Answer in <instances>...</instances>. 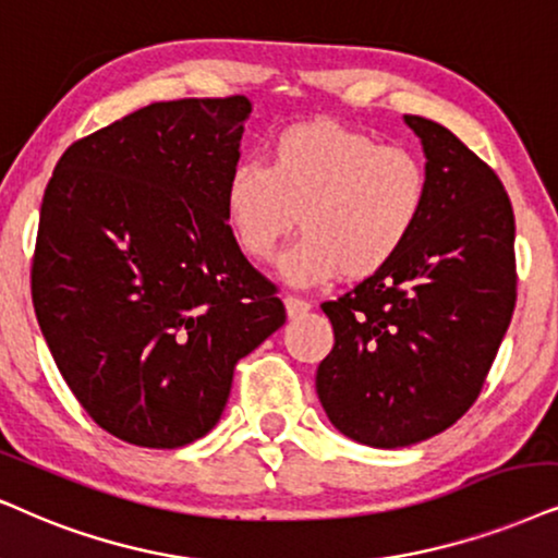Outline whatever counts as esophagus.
<instances>
[{
    "label": "esophagus",
    "mask_w": 558,
    "mask_h": 558,
    "mask_svg": "<svg viewBox=\"0 0 558 558\" xmlns=\"http://www.w3.org/2000/svg\"><path fill=\"white\" fill-rule=\"evenodd\" d=\"M286 312H288V319H301V316H306L312 312V303L299 299V295H286Z\"/></svg>",
    "instance_id": "obj_1"
}]
</instances>
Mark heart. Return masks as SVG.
<instances>
[{
  "instance_id": "1",
  "label": "heart",
  "mask_w": 558,
  "mask_h": 558,
  "mask_svg": "<svg viewBox=\"0 0 558 558\" xmlns=\"http://www.w3.org/2000/svg\"><path fill=\"white\" fill-rule=\"evenodd\" d=\"M427 193V169L412 151L319 118L280 131L267 167L239 161L223 185V214L255 263H270L299 214L303 236L280 275L306 288L384 270L420 227Z\"/></svg>"
}]
</instances>
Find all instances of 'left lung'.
Masks as SVG:
<instances>
[{"label": "left lung", "mask_w": 558, "mask_h": 558, "mask_svg": "<svg viewBox=\"0 0 558 558\" xmlns=\"http://www.w3.org/2000/svg\"><path fill=\"white\" fill-rule=\"evenodd\" d=\"M425 151L427 206L404 250L322 303L335 348L316 371L331 425L407 448L461 420L514 308V216L502 182L446 125L404 116Z\"/></svg>", "instance_id": "8db88e82"}]
</instances>
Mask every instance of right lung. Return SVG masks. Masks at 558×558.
<instances>
[{
	"mask_svg": "<svg viewBox=\"0 0 558 558\" xmlns=\"http://www.w3.org/2000/svg\"><path fill=\"white\" fill-rule=\"evenodd\" d=\"M252 102L146 105L69 146L33 259V306L89 417L141 448L221 420L234 365L283 327L223 214Z\"/></svg>",
	"mask_w": 558,
	"mask_h": 558,
	"instance_id": "obj_1",
	"label": "right lung"
}]
</instances>
